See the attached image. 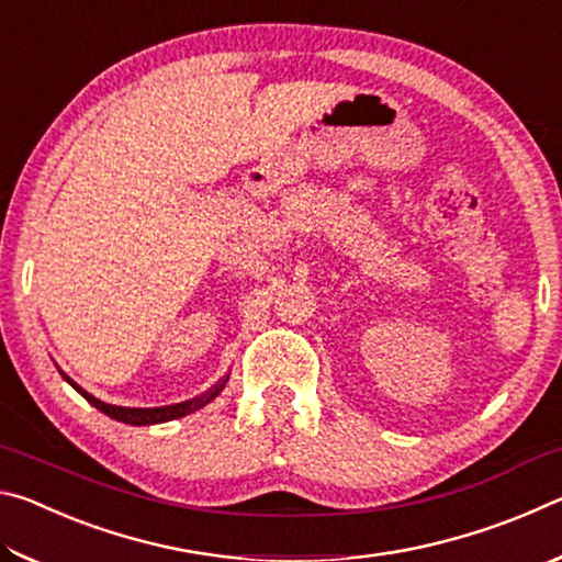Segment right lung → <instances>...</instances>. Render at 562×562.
Masks as SVG:
<instances>
[{
  "mask_svg": "<svg viewBox=\"0 0 562 562\" xmlns=\"http://www.w3.org/2000/svg\"><path fill=\"white\" fill-rule=\"evenodd\" d=\"M61 372V369H59ZM61 376L66 379V382H69L76 392H79L83 398H87V402L91 404V406H97L99 412H103L106 416H111V418H116V422H123V424H131V426H150V424H164V422H173V418H180V416H188V414H193V412H198V408H203L205 404H211L213 398L223 392L225 389V384H227V379H231V374H225L223 379H217V382L207 389V392H203L201 396H193V398H188V402H180V404H168V406H154V408H136V406H116V404H106V402H101V398H97L93 394H89L87 389H81L79 384L74 382V379H69L66 376L64 372H61Z\"/></svg>",
  "mask_w": 562,
  "mask_h": 562,
  "instance_id": "obj_1",
  "label": "right lung"
}]
</instances>
